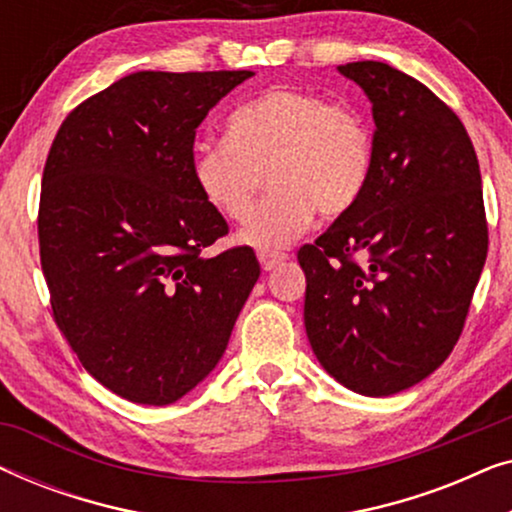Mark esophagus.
Returning <instances> with one entry per match:
<instances>
[{
    "label": "esophagus",
    "mask_w": 512,
    "mask_h": 512,
    "mask_svg": "<svg viewBox=\"0 0 512 512\" xmlns=\"http://www.w3.org/2000/svg\"><path fill=\"white\" fill-rule=\"evenodd\" d=\"M256 258H258V263H261L263 270H272V268H277L279 263L286 261V254H284V251L258 249V251H256Z\"/></svg>",
    "instance_id": "esophagus-1"
}]
</instances>
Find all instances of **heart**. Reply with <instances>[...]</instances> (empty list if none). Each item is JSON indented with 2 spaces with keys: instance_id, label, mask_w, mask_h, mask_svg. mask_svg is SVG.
<instances>
[{
  "instance_id": "1",
  "label": "heart",
  "mask_w": 512,
  "mask_h": 512,
  "mask_svg": "<svg viewBox=\"0 0 512 512\" xmlns=\"http://www.w3.org/2000/svg\"><path fill=\"white\" fill-rule=\"evenodd\" d=\"M375 135L366 111L303 88H268L228 118V137L195 146L193 179L230 221L247 219L262 174L273 193L240 230L254 247H282L319 212L347 214L366 191Z\"/></svg>"
}]
</instances>
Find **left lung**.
I'll return each mask as SVG.
<instances>
[{
  "label": "left lung",
  "mask_w": 512,
  "mask_h": 512,
  "mask_svg": "<svg viewBox=\"0 0 512 512\" xmlns=\"http://www.w3.org/2000/svg\"><path fill=\"white\" fill-rule=\"evenodd\" d=\"M338 69L373 102L375 160L361 200L298 251L305 328L335 380L391 396L431 375L464 331L489 244L480 165L424 83L373 60Z\"/></svg>",
  "instance_id": "left-lung-1"
}]
</instances>
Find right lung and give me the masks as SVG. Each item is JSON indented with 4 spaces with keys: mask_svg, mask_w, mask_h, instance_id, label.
Instances as JSON below:
<instances>
[{
    "mask_svg": "<svg viewBox=\"0 0 512 512\" xmlns=\"http://www.w3.org/2000/svg\"><path fill=\"white\" fill-rule=\"evenodd\" d=\"M249 76H123L69 111L48 151L37 226L53 319L132 403H174L205 380L261 275L251 247L202 256L228 223L193 179L195 130Z\"/></svg>",
    "mask_w": 512,
    "mask_h": 512,
    "instance_id": "obj_1",
    "label": "right lung"
}]
</instances>
